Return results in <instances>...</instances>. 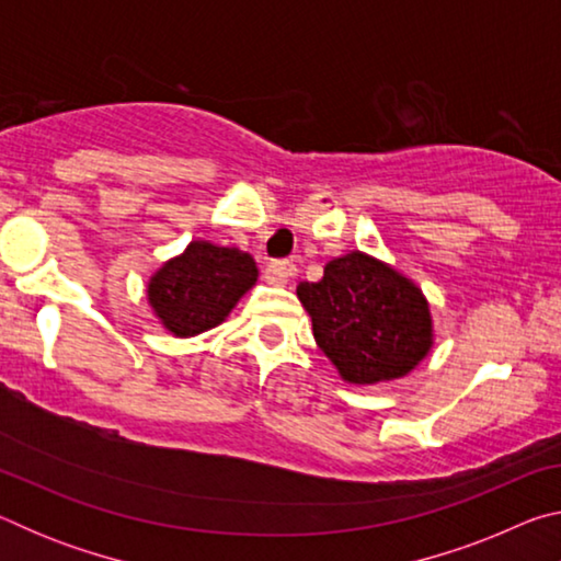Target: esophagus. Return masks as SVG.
Listing matches in <instances>:
<instances>
[{
	"label": "esophagus",
	"instance_id": "34e87169",
	"mask_svg": "<svg viewBox=\"0 0 561 561\" xmlns=\"http://www.w3.org/2000/svg\"><path fill=\"white\" fill-rule=\"evenodd\" d=\"M264 272H267V279L272 284H287L294 274H297V267H294L289 260H274L267 264V270Z\"/></svg>",
	"mask_w": 561,
	"mask_h": 561
}]
</instances>
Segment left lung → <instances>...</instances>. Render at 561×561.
Here are the masks:
<instances>
[{"mask_svg": "<svg viewBox=\"0 0 561 561\" xmlns=\"http://www.w3.org/2000/svg\"><path fill=\"white\" fill-rule=\"evenodd\" d=\"M297 297L309 311L319 348L348 383L393 381L433 346L428 301L411 279L348 252L331 260L319 282H301Z\"/></svg>", "mask_w": 561, "mask_h": 561, "instance_id": "left-lung-1", "label": "left lung"}]
</instances>
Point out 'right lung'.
Segmentation results:
<instances>
[{"mask_svg":"<svg viewBox=\"0 0 561 561\" xmlns=\"http://www.w3.org/2000/svg\"><path fill=\"white\" fill-rule=\"evenodd\" d=\"M254 282L257 264L250 254L197 240L153 274L148 301L168 331L195 336L222 324Z\"/></svg>","mask_w":561,"mask_h":561,"instance_id":"right-lung-1","label":"right lung"}]
</instances>
